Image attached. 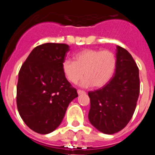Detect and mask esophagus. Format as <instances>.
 <instances>
[{"label":"esophagus","instance_id":"obj_1","mask_svg":"<svg viewBox=\"0 0 155 155\" xmlns=\"http://www.w3.org/2000/svg\"><path fill=\"white\" fill-rule=\"evenodd\" d=\"M78 94H85V91H81V90H78Z\"/></svg>","mask_w":155,"mask_h":155}]
</instances>
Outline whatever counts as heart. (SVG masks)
<instances>
[{"label":"heart","instance_id":"1","mask_svg":"<svg viewBox=\"0 0 155 155\" xmlns=\"http://www.w3.org/2000/svg\"><path fill=\"white\" fill-rule=\"evenodd\" d=\"M74 61L65 60L62 64L64 74L69 81L76 84L83 76L81 87H97L105 85L112 78L116 66L114 53L109 50H84L74 57Z\"/></svg>","mask_w":155,"mask_h":155}]
</instances>
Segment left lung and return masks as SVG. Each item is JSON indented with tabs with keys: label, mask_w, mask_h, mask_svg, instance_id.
I'll return each mask as SVG.
<instances>
[{
	"label": "left lung",
	"mask_w": 155,
	"mask_h": 155,
	"mask_svg": "<svg viewBox=\"0 0 155 155\" xmlns=\"http://www.w3.org/2000/svg\"><path fill=\"white\" fill-rule=\"evenodd\" d=\"M114 76L103 87L88 92V120L105 134H116L128 124L140 94L139 69L131 54L117 46Z\"/></svg>",
	"instance_id": "1"
}]
</instances>
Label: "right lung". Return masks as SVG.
I'll list each match as a JSON object with an SVG mask.
<instances>
[{
    "label": "right lung",
    "instance_id": "obj_1",
    "mask_svg": "<svg viewBox=\"0 0 155 155\" xmlns=\"http://www.w3.org/2000/svg\"><path fill=\"white\" fill-rule=\"evenodd\" d=\"M69 50L67 44L39 45L31 50L19 71L18 110L25 124L38 134L55 130L69 104L78 96L62 69Z\"/></svg>",
    "mask_w": 155,
    "mask_h": 155
}]
</instances>
